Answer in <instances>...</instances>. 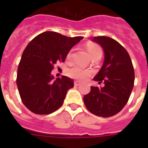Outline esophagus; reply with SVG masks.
<instances>
[{
    "label": "esophagus",
    "instance_id": "esophagus-1",
    "mask_svg": "<svg viewBox=\"0 0 148 148\" xmlns=\"http://www.w3.org/2000/svg\"><path fill=\"white\" fill-rule=\"evenodd\" d=\"M81 84V82L79 81H75L74 82V85L75 86H79Z\"/></svg>",
    "mask_w": 148,
    "mask_h": 148
}]
</instances>
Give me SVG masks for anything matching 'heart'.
I'll return each instance as SVG.
<instances>
[{
	"label": "heart",
	"instance_id": "obj_1",
	"mask_svg": "<svg viewBox=\"0 0 148 148\" xmlns=\"http://www.w3.org/2000/svg\"><path fill=\"white\" fill-rule=\"evenodd\" d=\"M87 49L91 58L98 53H101V49L99 45L94 43H88L87 44ZM72 57V53L70 52L67 55V58L70 59ZM91 70H86L78 66H73L67 70L68 75L73 78H76L79 80H85L91 74Z\"/></svg>",
	"mask_w": 148,
	"mask_h": 148
}]
</instances>
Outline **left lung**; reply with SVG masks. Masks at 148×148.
<instances>
[{
  "label": "left lung",
  "instance_id": "obj_1",
  "mask_svg": "<svg viewBox=\"0 0 148 148\" xmlns=\"http://www.w3.org/2000/svg\"><path fill=\"white\" fill-rule=\"evenodd\" d=\"M102 47L103 65L93 80L104 87H91L84 96V102L90 112L104 118L119 113L127 103L134 85L135 74L130 57L126 49L116 40L107 36L92 38Z\"/></svg>",
  "mask_w": 148,
  "mask_h": 148
}]
</instances>
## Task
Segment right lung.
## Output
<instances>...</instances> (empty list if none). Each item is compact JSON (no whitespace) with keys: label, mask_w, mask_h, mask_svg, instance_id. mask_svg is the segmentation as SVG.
<instances>
[{"label":"right lung","mask_w":148,"mask_h":148,"mask_svg":"<svg viewBox=\"0 0 148 148\" xmlns=\"http://www.w3.org/2000/svg\"><path fill=\"white\" fill-rule=\"evenodd\" d=\"M82 38L48 31L27 46L18 65L16 83L22 102L32 113L47 115L62 105L67 91L74 87L73 81L64 75L54 80L51 72Z\"/></svg>","instance_id":"obj_1"}]
</instances>
